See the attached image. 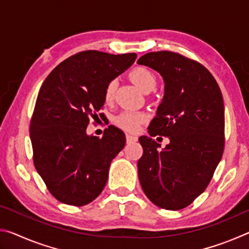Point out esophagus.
Returning <instances> with one entry per match:
<instances>
[{
	"label": "esophagus",
	"mask_w": 249,
	"mask_h": 249,
	"mask_svg": "<svg viewBox=\"0 0 249 249\" xmlns=\"http://www.w3.org/2000/svg\"><path fill=\"white\" fill-rule=\"evenodd\" d=\"M126 142H127L128 144H130V142H137V137L133 136V135L127 134V135H126Z\"/></svg>",
	"instance_id": "obj_1"
}]
</instances>
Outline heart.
I'll use <instances>...</instances> for the list:
<instances>
[{"label": "heart", "mask_w": 249, "mask_h": 249, "mask_svg": "<svg viewBox=\"0 0 249 249\" xmlns=\"http://www.w3.org/2000/svg\"><path fill=\"white\" fill-rule=\"evenodd\" d=\"M129 79L132 80V82L135 86H137L142 92H145V93H148V92L153 90L156 86V82H157L155 74L151 72L149 69L145 68V67H136V68L130 70ZM115 81H111L107 83L104 92L105 101L108 102V101H111L113 99V96H114L115 93ZM145 120L146 116L144 114H142V113L126 111L116 116L115 124L119 126V127L123 128L124 130H127V132H135V130L138 128V126H140Z\"/></svg>", "instance_id": "b5f03b06"}]
</instances>
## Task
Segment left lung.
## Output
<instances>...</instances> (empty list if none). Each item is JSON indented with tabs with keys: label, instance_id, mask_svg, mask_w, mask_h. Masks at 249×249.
Returning <instances> with one entry per match:
<instances>
[{
	"label": "left lung",
	"instance_id": "left-lung-1",
	"mask_svg": "<svg viewBox=\"0 0 249 249\" xmlns=\"http://www.w3.org/2000/svg\"><path fill=\"white\" fill-rule=\"evenodd\" d=\"M160 73L165 94L140 137L144 149L138 179L159 208L177 211L191 204L212 179L224 150V103L220 87L199 62L172 52L148 53L137 61ZM170 138L160 149L151 137Z\"/></svg>",
	"mask_w": 249,
	"mask_h": 249
}]
</instances>
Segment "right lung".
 I'll return each mask as SVG.
<instances>
[{"mask_svg":"<svg viewBox=\"0 0 249 249\" xmlns=\"http://www.w3.org/2000/svg\"><path fill=\"white\" fill-rule=\"evenodd\" d=\"M136 53L87 50L57 66L41 86L29 127L34 165L61 203L82 206L100 196L125 134L109 125L102 138L87 134L104 105L107 83L134 64Z\"/></svg>","mask_w":249,"mask_h":249,"instance_id":"right-lung-1","label":"right lung"}]
</instances>
